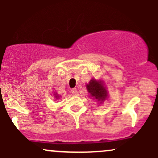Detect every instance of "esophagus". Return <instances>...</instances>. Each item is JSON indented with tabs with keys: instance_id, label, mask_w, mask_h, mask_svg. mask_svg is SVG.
<instances>
[{
	"instance_id": "34e87169",
	"label": "esophagus",
	"mask_w": 158,
	"mask_h": 158,
	"mask_svg": "<svg viewBox=\"0 0 158 158\" xmlns=\"http://www.w3.org/2000/svg\"><path fill=\"white\" fill-rule=\"evenodd\" d=\"M71 93L73 94V96H77L78 94V90L77 88H73V89L71 90Z\"/></svg>"
}]
</instances>
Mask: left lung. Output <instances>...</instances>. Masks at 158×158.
Instances as JSON below:
<instances>
[{"label": "left lung", "instance_id": "left-lung-1", "mask_svg": "<svg viewBox=\"0 0 158 158\" xmlns=\"http://www.w3.org/2000/svg\"><path fill=\"white\" fill-rule=\"evenodd\" d=\"M86 88L90 97L97 100L99 104H102L108 98V90L104 81L101 79H91L88 84H86Z\"/></svg>", "mask_w": 158, "mask_h": 158}]
</instances>
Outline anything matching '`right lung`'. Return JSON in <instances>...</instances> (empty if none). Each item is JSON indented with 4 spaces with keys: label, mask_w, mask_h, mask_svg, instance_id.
Segmentation results:
<instances>
[{
    "label": "right lung",
    "mask_w": 158,
    "mask_h": 158,
    "mask_svg": "<svg viewBox=\"0 0 158 158\" xmlns=\"http://www.w3.org/2000/svg\"><path fill=\"white\" fill-rule=\"evenodd\" d=\"M53 96H54V97H55V99H59V98H60V97H59V95L57 93H54Z\"/></svg>",
    "instance_id": "1"
}]
</instances>
